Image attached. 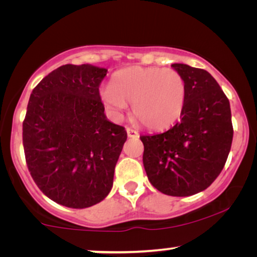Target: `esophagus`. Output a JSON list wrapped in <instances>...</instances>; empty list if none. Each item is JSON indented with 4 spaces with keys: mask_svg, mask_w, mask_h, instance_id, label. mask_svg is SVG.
I'll return each mask as SVG.
<instances>
[{
    "mask_svg": "<svg viewBox=\"0 0 257 257\" xmlns=\"http://www.w3.org/2000/svg\"><path fill=\"white\" fill-rule=\"evenodd\" d=\"M126 132H127L128 138H138V137H139L138 131H136V130H133L132 127L126 128Z\"/></svg>",
    "mask_w": 257,
    "mask_h": 257,
    "instance_id": "34e87169",
    "label": "esophagus"
}]
</instances>
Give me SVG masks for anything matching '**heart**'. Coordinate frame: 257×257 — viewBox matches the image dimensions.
<instances>
[{
  "label": "heart",
  "mask_w": 257,
  "mask_h": 257,
  "mask_svg": "<svg viewBox=\"0 0 257 257\" xmlns=\"http://www.w3.org/2000/svg\"><path fill=\"white\" fill-rule=\"evenodd\" d=\"M100 96L114 117H121L132 103L133 114L145 127L164 130L184 112L186 83L174 69L135 66L115 73Z\"/></svg>",
  "instance_id": "b5f03b06"
}]
</instances>
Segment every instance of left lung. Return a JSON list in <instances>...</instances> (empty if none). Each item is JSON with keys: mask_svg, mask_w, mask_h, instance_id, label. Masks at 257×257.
<instances>
[{"mask_svg": "<svg viewBox=\"0 0 257 257\" xmlns=\"http://www.w3.org/2000/svg\"><path fill=\"white\" fill-rule=\"evenodd\" d=\"M184 77L186 103L180 121L168 131L142 136L143 163L153 187L166 195L205 191L221 173L233 142L229 100L203 69L174 63Z\"/></svg>", "mask_w": 257, "mask_h": 257, "instance_id": "left-lung-1", "label": "left lung"}]
</instances>
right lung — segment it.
I'll use <instances>...</instances> for the list:
<instances>
[{"mask_svg": "<svg viewBox=\"0 0 257 257\" xmlns=\"http://www.w3.org/2000/svg\"><path fill=\"white\" fill-rule=\"evenodd\" d=\"M107 70L65 64L45 76L30 94L23 121L28 170L52 201L86 208L106 198L127 139L108 121L99 85Z\"/></svg>", "mask_w": 257, "mask_h": 257, "instance_id": "obj_1", "label": "right lung"}]
</instances>
